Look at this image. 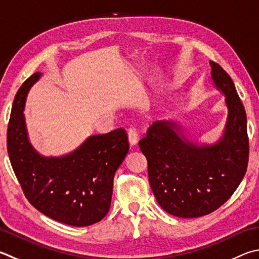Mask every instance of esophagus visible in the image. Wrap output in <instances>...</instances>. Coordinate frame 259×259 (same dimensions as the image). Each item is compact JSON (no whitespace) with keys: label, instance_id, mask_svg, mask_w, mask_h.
I'll return each mask as SVG.
<instances>
[{"label":"esophagus","instance_id":"1","mask_svg":"<svg viewBox=\"0 0 259 259\" xmlns=\"http://www.w3.org/2000/svg\"><path fill=\"white\" fill-rule=\"evenodd\" d=\"M128 137H129V143L131 146H135L138 142V134L137 130H136L135 126H129L128 128Z\"/></svg>","mask_w":259,"mask_h":259}]
</instances>
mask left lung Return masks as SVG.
<instances>
[{
    "mask_svg": "<svg viewBox=\"0 0 259 259\" xmlns=\"http://www.w3.org/2000/svg\"><path fill=\"white\" fill-rule=\"evenodd\" d=\"M211 78L225 94L229 115L224 137L214 146H196L177 134V124L158 121L139 140L147 158L149 185L166 213L183 219L213 213L233 195L247 172V116L231 77L210 61Z\"/></svg>",
    "mask_w": 259,
    "mask_h": 259,
    "instance_id": "8db88e82",
    "label": "left lung"
}]
</instances>
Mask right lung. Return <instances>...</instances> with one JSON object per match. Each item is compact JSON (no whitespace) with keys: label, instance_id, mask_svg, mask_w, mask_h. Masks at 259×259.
I'll return each mask as SVG.
<instances>
[{"label":"right lung","instance_id":"right-lung-1","mask_svg":"<svg viewBox=\"0 0 259 259\" xmlns=\"http://www.w3.org/2000/svg\"><path fill=\"white\" fill-rule=\"evenodd\" d=\"M40 73L35 72L16 94L8 124L7 146L13 172L28 201L40 213L72 227L104 218L111 206L113 179L129 150L123 128L89 137L63 157H41L27 138L23 106Z\"/></svg>","mask_w":259,"mask_h":259}]
</instances>
